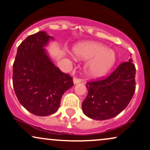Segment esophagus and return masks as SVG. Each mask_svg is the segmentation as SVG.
I'll list each match as a JSON object with an SVG mask.
<instances>
[{"mask_svg":"<svg viewBox=\"0 0 150 150\" xmlns=\"http://www.w3.org/2000/svg\"><path fill=\"white\" fill-rule=\"evenodd\" d=\"M81 81V79L79 78H77V77H74V79H73V82H74V84L79 83H80Z\"/></svg>","mask_w":150,"mask_h":150,"instance_id":"1","label":"esophagus"}]
</instances>
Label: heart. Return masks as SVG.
Listing matches in <instances>:
<instances>
[{
  "label": "heart",
  "mask_w": 150,
  "mask_h": 150,
  "mask_svg": "<svg viewBox=\"0 0 150 150\" xmlns=\"http://www.w3.org/2000/svg\"><path fill=\"white\" fill-rule=\"evenodd\" d=\"M76 55L80 59H89L86 64L88 75L94 78L103 76L115 64L114 51L99 43H85L75 47Z\"/></svg>",
  "instance_id": "1"
}]
</instances>
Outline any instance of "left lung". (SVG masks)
I'll list each match as a JSON object with an SVG mask.
<instances>
[{"label":"left lung","instance_id":"left-lung-1","mask_svg":"<svg viewBox=\"0 0 150 150\" xmlns=\"http://www.w3.org/2000/svg\"><path fill=\"white\" fill-rule=\"evenodd\" d=\"M135 67L132 58L118 66L107 78L87 82L88 96L82 103L87 117L112 119L128 106L135 91Z\"/></svg>","mask_w":150,"mask_h":150}]
</instances>
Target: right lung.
<instances>
[{
    "label": "right lung",
    "mask_w": 150,
    "mask_h": 150,
    "mask_svg": "<svg viewBox=\"0 0 150 150\" xmlns=\"http://www.w3.org/2000/svg\"><path fill=\"white\" fill-rule=\"evenodd\" d=\"M50 38L45 31L30 35L19 45L13 64L12 83L19 103L40 117L57 112L62 95L74 85L72 77L47 55L43 47Z\"/></svg>",
    "instance_id": "1"
}]
</instances>
